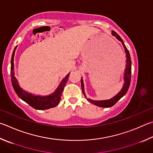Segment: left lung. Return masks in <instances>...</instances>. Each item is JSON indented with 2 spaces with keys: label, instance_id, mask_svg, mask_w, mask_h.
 <instances>
[{
  "label": "left lung",
  "instance_id": "left-lung-1",
  "mask_svg": "<svg viewBox=\"0 0 153 153\" xmlns=\"http://www.w3.org/2000/svg\"><path fill=\"white\" fill-rule=\"evenodd\" d=\"M112 35L114 36L116 38H117V39H118L119 41H120L122 43H123V45L124 46V48L125 49V52H126V69H125V73H124V84L123 89H122L121 91L119 92L117 95L116 96L114 97L112 99L110 100H102V101H94V100H91L90 99H88V101H89V102H90V103L93 104H95L96 105H98V106L100 107H102V108H109L112 106V105H114L116 102H117L119 100H120L122 97H123L125 94H126L129 88V86L130 84V81H131V59H130V55L129 53V51L128 49L126 48V45H124V43L123 42V39H122L121 37L119 36L117 33H116L115 31H114L112 30ZM81 84H82V91H83V94L85 95V97L86 98L85 96V91H84V82H83V79L82 78L81 79Z\"/></svg>",
  "mask_w": 153,
  "mask_h": 153
}]
</instances>
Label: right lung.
I'll use <instances>...</instances> for the list:
<instances>
[{
    "label": "right lung",
    "instance_id": "right-lung-1",
    "mask_svg": "<svg viewBox=\"0 0 153 153\" xmlns=\"http://www.w3.org/2000/svg\"><path fill=\"white\" fill-rule=\"evenodd\" d=\"M16 48H15L11 58V66H10V77L11 82H12L14 90L15 91L17 96L23 101L27 102L30 106L37 110H46L49 109L51 108L55 107L59 103L61 100V96L62 95V92L64 89V86L68 82L69 74L67 75L64 79L62 80L59 87L55 90L53 94L47 96H35L31 94H29L25 91L19 85L17 80L14 76V56Z\"/></svg>",
    "mask_w": 153,
    "mask_h": 153
}]
</instances>
